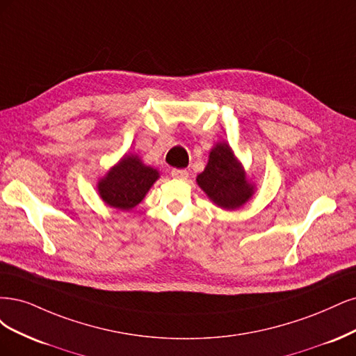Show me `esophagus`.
I'll use <instances>...</instances> for the list:
<instances>
[{
  "label": "esophagus",
  "instance_id": "34e87169",
  "mask_svg": "<svg viewBox=\"0 0 356 356\" xmlns=\"http://www.w3.org/2000/svg\"><path fill=\"white\" fill-rule=\"evenodd\" d=\"M171 176L175 179H180V180H186L189 176V171L185 168H173L171 170Z\"/></svg>",
  "mask_w": 356,
  "mask_h": 356
}]
</instances>
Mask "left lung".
<instances>
[{
  "label": "left lung",
  "mask_w": 356,
  "mask_h": 356,
  "mask_svg": "<svg viewBox=\"0 0 356 356\" xmlns=\"http://www.w3.org/2000/svg\"><path fill=\"white\" fill-rule=\"evenodd\" d=\"M197 181L214 204L227 210L241 207L253 195V186L226 143L211 149L209 164Z\"/></svg>",
  "instance_id": "obj_1"
}]
</instances>
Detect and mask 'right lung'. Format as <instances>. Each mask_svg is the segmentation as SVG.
Instances as JSON below:
<instances>
[{
	"label": "right lung",
	"mask_w": 356,
	"mask_h": 356,
	"mask_svg": "<svg viewBox=\"0 0 356 356\" xmlns=\"http://www.w3.org/2000/svg\"><path fill=\"white\" fill-rule=\"evenodd\" d=\"M158 171L146 167L137 156L125 155L99 183L102 200L118 210H131L151 189Z\"/></svg>",
	"instance_id": "add662e5"
}]
</instances>
